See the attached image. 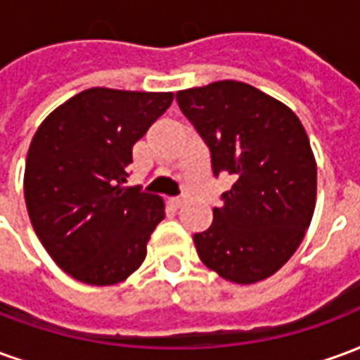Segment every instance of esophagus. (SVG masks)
Masks as SVG:
<instances>
[{
  "label": "esophagus",
  "instance_id": "esophagus-1",
  "mask_svg": "<svg viewBox=\"0 0 360 360\" xmlns=\"http://www.w3.org/2000/svg\"><path fill=\"white\" fill-rule=\"evenodd\" d=\"M183 202H185L183 198H169V204H172L173 208H181V206H183Z\"/></svg>",
  "mask_w": 360,
  "mask_h": 360
}]
</instances>
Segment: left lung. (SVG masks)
I'll list each match as a JSON object with an SVG mask.
<instances>
[{"mask_svg": "<svg viewBox=\"0 0 360 360\" xmlns=\"http://www.w3.org/2000/svg\"><path fill=\"white\" fill-rule=\"evenodd\" d=\"M181 111L208 144L214 175L233 187L195 233L206 268L250 285L293 257L316 206V160L304 127L285 103L239 81L179 90Z\"/></svg>", "mask_w": 360, "mask_h": 360, "instance_id": "1", "label": "left lung"}]
</instances>
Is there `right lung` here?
<instances>
[{
  "label": "right lung",
  "instance_id": "right-lung-1",
  "mask_svg": "<svg viewBox=\"0 0 360 360\" xmlns=\"http://www.w3.org/2000/svg\"><path fill=\"white\" fill-rule=\"evenodd\" d=\"M173 92L89 89L44 119L25 165L30 224L53 262L89 285L125 281L146 258L164 200L121 187L133 146Z\"/></svg>",
  "mask_w": 360,
  "mask_h": 360
}]
</instances>
